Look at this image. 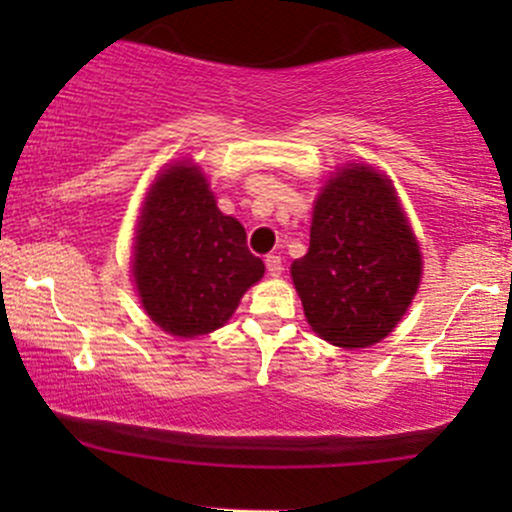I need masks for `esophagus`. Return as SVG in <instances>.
<instances>
[{
    "mask_svg": "<svg viewBox=\"0 0 512 512\" xmlns=\"http://www.w3.org/2000/svg\"><path fill=\"white\" fill-rule=\"evenodd\" d=\"M264 264H267V272L269 276H279L281 272H284V262H281L279 255H267V260H264Z\"/></svg>",
    "mask_w": 512,
    "mask_h": 512,
    "instance_id": "1",
    "label": "esophagus"
}]
</instances>
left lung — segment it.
Instances as JSON below:
<instances>
[{
  "instance_id": "left-lung-1",
  "label": "left lung",
  "mask_w": 512,
  "mask_h": 512,
  "mask_svg": "<svg viewBox=\"0 0 512 512\" xmlns=\"http://www.w3.org/2000/svg\"><path fill=\"white\" fill-rule=\"evenodd\" d=\"M291 276L310 327L330 344L363 349L395 330L419 289L421 252L390 180L370 166L334 175Z\"/></svg>"
}]
</instances>
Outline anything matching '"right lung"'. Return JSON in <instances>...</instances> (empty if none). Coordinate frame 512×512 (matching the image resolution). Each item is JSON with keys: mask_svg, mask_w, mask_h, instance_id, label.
Instances as JSON below:
<instances>
[{"mask_svg": "<svg viewBox=\"0 0 512 512\" xmlns=\"http://www.w3.org/2000/svg\"><path fill=\"white\" fill-rule=\"evenodd\" d=\"M245 240V228L221 214L197 166L161 173L134 245V281L151 320L175 337L221 327L264 274Z\"/></svg>", "mask_w": 512, "mask_h": 512, "instance_id": "right-lung-1", "label": "right lung"}]
</instances>
